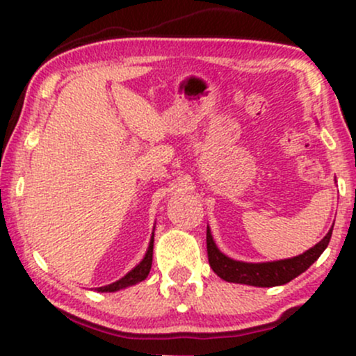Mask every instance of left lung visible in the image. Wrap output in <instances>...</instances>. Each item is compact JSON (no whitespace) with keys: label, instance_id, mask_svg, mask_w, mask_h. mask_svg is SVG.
Listing matches in <instances>:
<instances>
[{"label":"left lung","instance_id":"obj_1","mask_svg":"<svg viewBox=\"0 0 356 356\" xmlns=\"http://www.w3.org/2000/svg\"><path fill=\"white\" fill-rule=\"evenodd\" d=\"M332 231L333 229H330L328 234H326L316 246L308 249L303 254L291 257V259L275 261V263L252 264L241 263V261L229 259L227 256H224L222 252L216 248L211 232L207 229V259H209L212 271H214L219 277H222L224 281H229V283L261 286V288L286 284L291 280H295L298 275L306 271V269L312 266L314 261L321 256V252L325 251L330 239H332Z\"/></svg>","mask_w":356,"mask_h":356}]
</instances>
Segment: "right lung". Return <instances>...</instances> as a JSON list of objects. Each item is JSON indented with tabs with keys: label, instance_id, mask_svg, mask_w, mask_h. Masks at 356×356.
<instances>
[{
	"label": "right lung",
	"instance_id": "1",
	"mask_svg": "<svg viewBox=\"0 0 356 356\" xmlns=\"http://www.w3.org/2000/svg\"><path fill=\"white\" fill-rule=\"evenodd\" d=\"M152 251H154V238L150 239L149 251H147L144 259L140 261V264H137V266L134 268L129 275H125L124 277H122V280H118V281H115V283H112L108 286H104V288H99L97 291H108V293L117 291V289L127 288V286H132L136 283H140V281H144L147 275H149L150 266H152Z\"/></svg>",
	"mask_w": 356,
	"mask_h": 356
}]
</instances>
